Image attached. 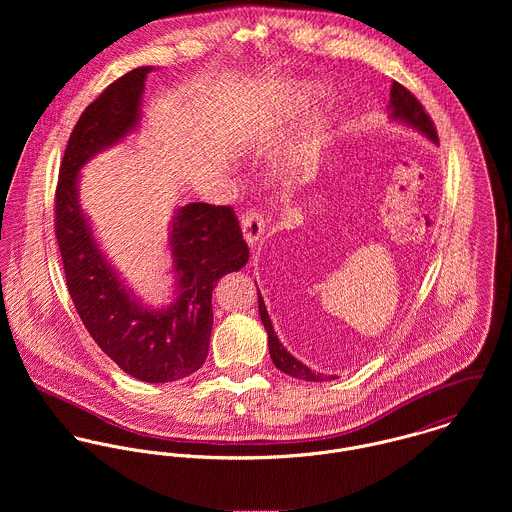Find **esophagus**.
Returning a JSON list of instances; mask_svg holds the SVG:
<instances>
[{"label":"esophagus","mask_w":512,"mask_h":512,"mask_svg":"<svg viewBox=\"0 0 512 512\" xmlns=\"http://www.w3.org/2000/svg\"><path fill=\"white\" fill-rule=\"evenodd\" d=\"M242 234L248 246H256V242L264 234V220L256 213H248L242 217Z\"/></svg>","instance_id":"1"}]
</instances>
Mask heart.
Masks as SVG:
<instances>
[{
    "label": "heart",
    "instance_id": "b5f03b06",
    "mask_svg": "<svg viewBox=\"0 0 512 512\" xmlns=\"http://www.w3.org/2000/svg\"><path fill=\"white\" fill-rule=\"evenodd\" d=\"M270 126H272V120H254V122L248 126V130H246V138H252V140L268 138V134H270V130H272ZM323 136H325V124H323L321 120H315V122L309 126V130L303 134V140H301V144L297 146V149H293V151H290V153L284 157L282 165L278 167L280 175H284L286 179H293V177L307 165L309 153H311L315 147L319 146V142L323 140Z\"/></svg>",
    "mask_w": 512,
    "mask_h": 512
}]
</instances>
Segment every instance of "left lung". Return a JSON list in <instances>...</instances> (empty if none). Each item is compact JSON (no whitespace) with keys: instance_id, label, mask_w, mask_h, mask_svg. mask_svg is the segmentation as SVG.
<instances>
[{"instance_id":"8db88e82","label":"left lung","mask_w":512,"mask_h":512,"mask_svg":"<svg viewBox=\"0 0 512 512\" xmlns=\"http://www.w3.org/2000/svg\"><path fill=\"white\" fill-rule=\"evenodd\" d=\"M386 110H388V120H392L396 124H402V126H408V128L416 130L418 134H422L424 138H428L432 144H438V134H436L432 118L426 114V110L422 108L418 98L410 90H406L402 84L392 82L390 102H388ZM258 311H260V319H262V323L266 327V333H268L270 357H272L276 368H280L282 372L290 374L293 378L307 380V382H323V380H335L337 378L335 374H323V372L311 370L309 366L297 361L292 353L282 345V341L278 339V335L274 331L272 319L268 315V309H266V303H264V297H262L260 290H258Z\"/></svg>"}]
</instances>
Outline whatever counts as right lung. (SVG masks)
Returning a JSON list of instances; mask_svg holds the SVG:
<instances>
[{"label":"right lung","mask_w":512,"mask_h":512,"mask_svg":"<svg viewBox=\"0 0 512 512\" xmlns=\"http://www.w3.org/2000/svg\"><path fill=\"white\" fill-rule=\"evenodd\" d=\"M138 67L112 82L78 118L65 149L55 207V232L74 307L96 345L126 374L173 382L199 370L213 331V290L224 274L248 262V246L230 207L189 203L167 228L173 292L146 305L102 250L80 205L82 167L142 126L147 74Z\"/></svg>","instance_id":"1"}]
</instances>
